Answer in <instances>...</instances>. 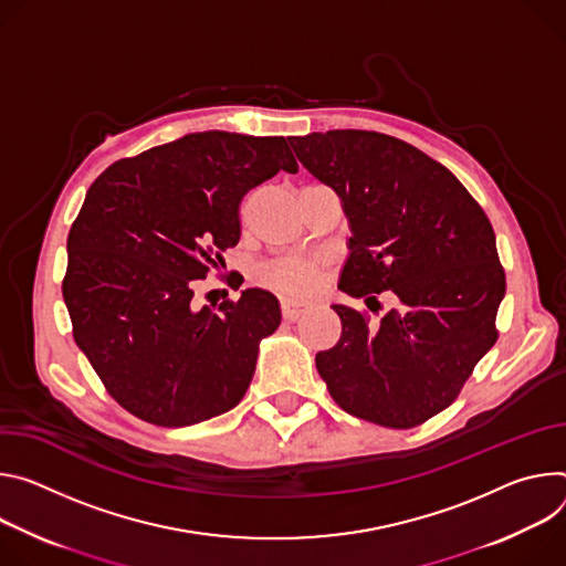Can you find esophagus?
I'll list each match as a JSON object with an SVG mask.
<instances>
[{"instance_id": "obj_1", "label": "esophagus", "mask_w": 566, "mask_h": 566, "mask_svg": "<svg viewBox=\"0 0 566 566\" xmlns=\"http://www.w3.org/2000/svg\"><path fill=\"white\" fill-rule=\"evenodd\" d=\"M281 310H283V317L287 322H294V319L301 317V312L305 310V303H301L296 298H290V296H283L281 298Z\"/></svg>"}]
</instances>
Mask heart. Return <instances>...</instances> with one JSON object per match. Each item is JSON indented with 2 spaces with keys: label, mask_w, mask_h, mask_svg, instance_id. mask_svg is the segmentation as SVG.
<instances>
[{
  "label": "heart",
  "mask_w": 566,
  "mask_h": 566,
  "mask_svg": "<svg viewBox=\"0 0 566 566\" xmlns=\"http://www.w3.org/2000/svg\"><path fill=\"white\" fill-rule=\"evenodd\" d=\"M265 279L272 287L287 292V294H296V296L310 294L317 285L315 268L307 263H283V265L270 270Z\"/></svg>",
  "instance_id": "heart-1"
}]
</instances>
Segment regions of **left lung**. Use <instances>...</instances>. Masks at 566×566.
<instances>
[{"instance_id":"1","label":"left lung","mask_w":566,"mask_h":566,"mask_svg":"<svg viewBox=\"0 0 566 566\" xmlns=\"http://www.w3.org/2000/svg\"><path fill=\"white\" fill-rule=\"evenodd\" d=\"M287 142L348 218L339 290L366 303L398 296L378 322L333 305L342 337L317 353V370L350 416L416 427L457 400L496 342L506 274L492 224L443 164L396 137L328 130Z\"/></svg>"}]
</instances>
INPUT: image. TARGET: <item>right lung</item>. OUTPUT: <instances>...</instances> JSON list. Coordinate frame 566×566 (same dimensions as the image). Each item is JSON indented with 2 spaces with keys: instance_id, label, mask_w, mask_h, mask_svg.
Here are the masks:
<instances>
[{
  "instance_id": "obj_1",
  "label": "right lung",
  "mask_w": 566,
  "mask_h": 566,
  "mask_svg": "<svg viewBox=\"0 0 566 566\" xmlns=\"http://www.w3.org/2000/svg\"><path fill=\"white\" fill-rule=\"evenodd\" d=\"M279 170H298L287 139L209 130L114 161L90 186L62 296L78 348L133 416L186 427L242 400L279 301L249 287L211 312L193 290L238 244L244 193Z\"/></svg>"
}]
</instances>
